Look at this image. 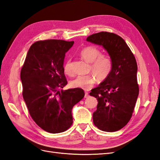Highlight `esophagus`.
<instances>
[{
    "label": "esophagus",
    "mask_w": 160,
    "mask_h": 160,
    "mask_svg": "<svg viewBox=\"0 0 160 160\" xmlns=\"http://www.w3.org/2000/svg\"><path fill=\"white\" fill-rule=\"evenodd\" d=\"M89 96V93H88L87 92H85V94H84V98H87Z\"/></svg>",
    "instance_id": "esophagus-1"
}]
</instances>
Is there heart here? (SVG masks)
Segmentation results:
<instances>
[{"instance_id": "b5f03b06", "label": "heart", "mask_w": 160, "mask_h": 160, "mask_svg": "<svg viewBox=\"0 0 160 160\" xmlns=\"http://www.w3.org/2000/svg\"><path fill=\"white\" fill-rule=\"evenodd\" d=\"M80 55L87 62L91 63L90 69L94 75L78 76L71 81V86L73 88L89 90L96 82V76L100 81L107 79L112 71L113 62L109 56L102 55L101 51L93 46L84 47L81 50ZM64 71L67 75L72 74L70 60H68L64 64Z\"/></svg>"}]
</instances>
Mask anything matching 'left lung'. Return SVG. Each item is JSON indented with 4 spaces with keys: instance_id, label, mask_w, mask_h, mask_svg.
I'll return each mask as SVG.
<instances>
[{
    "instance_id": "8db88e82",
    "label": "left lung",
    "mask_w": 160,
    "mask_h": 160,
    "mask_svg": "<svg viewBox=\"0 0 160 160\" xmlns=\"http://www.w3.org/2000/svg\"><path fill=\"white\" fill-rule=\"evenodd\" d=\"M87 41L102 46L113 62L108 77L90 93L98 102L93 123L103 131H117L130 120L139 95L136 60L124 40L115 33H94Z\"/></svg>"
}]
</instances>
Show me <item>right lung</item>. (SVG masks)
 <instances>
[{"label":"right lung","instance_id":"add662e5","mask_svg":"<svg viewBox=\"0 0 160 160\" xmlns=\"http://www.w3.org/2000/svg\"><path fill=\"white\" fill-rule=\"evenodd\" d=\"M73 41L46 40L30 47L20 71L22 96L37 125L51 133L67 131L73 123L71 110L84 96L82 89L65 91V53Z\"/></svg>","mask_w":160,"mask_h":160}]
</instances>
